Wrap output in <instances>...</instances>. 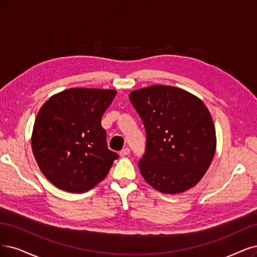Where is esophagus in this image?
<instances>
[{"mask_svg": "<svg viewBox=\"0 0 257 257\" xmlns=\"http://www.w3.org/2000/svg\"><path fill=\"white\" fill-rule=\"evenodd\" d=\"M130 154V149L128 148V147H125L123 149H121L120 151H119V156L120 157H126V156H128Z\"/></svg>", "mask_w": 257, "mask_h": 257, "instance_id": "34e87169", "label": "esophagus"}]
</instances>
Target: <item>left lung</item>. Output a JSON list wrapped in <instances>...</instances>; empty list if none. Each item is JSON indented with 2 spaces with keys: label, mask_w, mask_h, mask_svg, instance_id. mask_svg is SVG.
I'll return each instance as SVG.
<instances>
[{
  "label": "left lung",
  "mask_w": 257,
  "mask_h": 257,
  "mask_svg": "<svg viewBox=\"0 0 257 257\" xmlns=\"http://www.w3.org/2000/svg\"><path fill=\"white\" fill-rule=\"evenodd\" d=\"M146 131L139 161L145 181L164 194L195 186L216 150L215 127L205 104L182 89L156 84L129 95Z\"/></svg>",
  "instance_id": "1"
}]
</instances>
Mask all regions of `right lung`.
<instances>
[{"instance_id": "add662e5", "label": "right lung", "mask_w": 257, "mask_h": 257, "mask_svg": "<svg viewBox=\"0 0 257 257\" xmlns=\"http://www.w3.org/2000/svg\"><path fill=\"white\" fill-rule=\"evenodd\" d=\"M115 95L114 90L73 88L41 107L32 147L38 166L55 186L83 193L109 173L118 155L108 148L101 116Z\"/></svg>"}]
</instances>
